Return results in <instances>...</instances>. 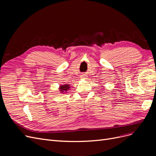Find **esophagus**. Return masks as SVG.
Segmentation results:
<instances>
[{"label":"esophagus","instance_id":"obj_1","mask_svg":"<svg viewBox=\"0 0 156 156\" xmlns=\"http://www.w3.org/2000/svg\"><path fill=\"white\" fill-rule=\"evenodd\" d=\"M87 76L85 75H81V79H87Z\"/></svg>","mask_w":156,"mask_h":156}]
</instances>
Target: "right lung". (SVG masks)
Segmentation results:
<instances>
[{
    "label": "right lung",
    "mask_w": 156,
    "mask_h": 156,
    "mask_svg": "<svg viewBox=\"0 0 156 156\" xmlns=\"http://www.w3.org/2000/svg\"><path fill=\"white\" fill-rule=\"evenodd\" d=\"M70 88V84H64L62 85H60L58 88L59 91L61 94H64L66 92H68L67 91L69 90Z\"/></svg>",
    "instance_id": "1"
}]
</instances>
